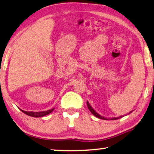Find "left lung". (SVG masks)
<instances>
[{
  "mask_svg": "<svg viewBox=\"0 0 154 154\" xmlns=\"http://www.w3.org/2000/svg\"><path fill=\"white\" fill-rule=\"evenodd\" d=\"M86 104H87V106H88V109H89V111H90L91 113H92V114L93 115H94V116H95V117H97V118H100V119H102V120H118V119H120V118H122V117L124 116H120V117H118V118H109V119H107L106 118H104V117H103V116H100V115H99L98 114L97 112H96L95 110H94L93 108H92V106H91L90 105V104H89V102H88V101H87V102H86ZM133 111H130V113H131Z\"/></svg>",
  "mask_w": 154,
  "mask_h": 154,
  "instance_id": "left-lung-1",
  "label": "left lung"
}]
</instances>
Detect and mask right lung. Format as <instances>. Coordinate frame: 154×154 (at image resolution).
Here are the masks:
<instances>
[{
    "label": "right lung",
    "instance_id": "1",
    "mask_svg": "<svg viewBox=\"0 0 154 154\" xmlns=\"http://www.w3.org/2000/svg\"><path fill=\"white\" fill-rule=\"evenodd\" d=\"M54 109L48 110V111H40V112H33V111H25L21 110L23 113L27 115V116H31V117H34V118H41V117H43L45 116H47L50 113H52V111H53Z\"/></svg>",
    "mask_w": 154,
    "mask_h": 154
}]
</instances>
